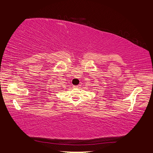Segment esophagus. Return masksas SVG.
I'll return each mask as SVG.
<instances>
[{"mask_svg":"<svg viewBox=\"0 0 153 153\" xmlns=\"http://www.w3.org/2000/svg\"><path fill=\"white\" fill-rule=\"evenodd\" d=\"M74 87V88H80V85H76V86H73Z\"/></svg>","mask_w":153,"mask_h":153,"instance_id":"esophagus-1","label":"esophagus"}]
</instances>
